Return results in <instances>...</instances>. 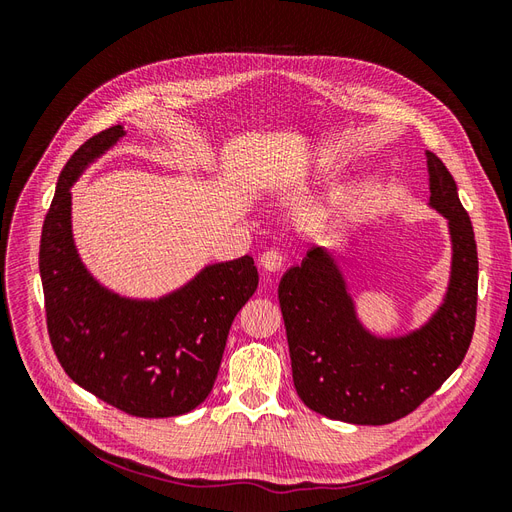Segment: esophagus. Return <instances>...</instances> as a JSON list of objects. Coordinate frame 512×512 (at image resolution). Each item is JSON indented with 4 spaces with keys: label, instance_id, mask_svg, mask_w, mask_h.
I'll use <instances>...</instances> for the list:
<instances>
[{
    "label": "esophagus",
    "instance_id": "obj_1",
    "mask_svg": "<svg viewBox=\"0 0 512 512\" xmlns=\"http://www.w3.org/2000/svg\"><path fill=\"white\" fill-rule=\"evenodd\" d=\"M260 265L265 271H280L284 265V254L280 250H267L260 256Z\"/></svg>",
    "mask_w": 512,
    "mask_h": 512
}]
</instances>
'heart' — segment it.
<instances>
[{
    "label": "heart",
    "instance_id": "1",
    "mask_svg": "<svg viewBox=\"0 0 512 512\" xmlns=\"http://www.w3.org/2000/svg\"><path fill=\"white\" fill-rule=\"evenodd\" d=\"M329 164H331V158H327V156H324V158L320 160V166H322V168H329Z\"/></svg>",
    "mask_w": 512,
    "mask_h": 512
}]
</instances>
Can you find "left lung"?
<instances>
[{"label":"left lung","instance_id":"obj_1","mask_svg":"<svg viewBox=\"0 0 512 512\" xmlns=\"http://www.w3.org/2000/svg\"><path fill=\"white\" fill-rule=\"evenodd\" d=\"M429 205L448 220L453 271L433 318L406 337L380 339L361 327L335 260L312 247L280 282L292 380L303 404L333 421L386 425L414 412L466 356L476 324L478 254L457 183L427 151Z\"/></svg>","mask_w":512,"mask_h":512}]
</instances>
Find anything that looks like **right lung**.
I'll list each match as a JSON object with an SVG mask.
<instances>
[{"label":"right lung","instance_id":"obj_1","mask_svg":"<svg viewBox=\"0 0 512 512\" xmlns=\"http://www.w3.org/2000/svg\"><path fill=\"white\" fill-rule=\"evenodd\" d=\"M123 134L113 126L91 136L59 175L40 239L46 329L57 361L85 391L132 416H179L211 393L258 271L252 256L218 262L160 301L121 299L87 273L72 241L70 188Z\"/></svg>","mask_w":512,"mask_h":512}]
</instances>
